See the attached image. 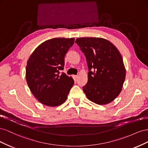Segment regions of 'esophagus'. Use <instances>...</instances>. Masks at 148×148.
<instances>
[{"mask_svg": "<svg viewBox=\"0 0 148 148\" xmlns=\"http://www.w3.org/2000/svg\"><path fill=\"white\" fill-rule=\"evenodd\" d=\"M73 78L75 81H77V79H78V75H73Z\"/></svg>", "mask_w": 148, "mask_h": 148, "instance_id": "esophagus-1", "label": "esophagus"}]
</instances>
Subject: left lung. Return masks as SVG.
<instances>
[{"instance_id":"1","label":"left lung","mask_w":148,"mask_h":148,"mask_svg":"<svg viewBox=\"0 0 148 148\" xmlns=\"http://www.w3.org/2000/svg\"><path fill=\"white\" fill-rule=\"evenodd\" d=\"M75 43L86 57L88 83L83 90L89 100L99 105L109 104L122 91L125 79L122 57L114 44L100 38H80Z\"/></svg>"}]
</instances>
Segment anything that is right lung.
<instances>
[{
    "mask_svg": "<svg viewBox=\"0 0 148 148\" xmlns=\"http://www.w3.org/2000/svg\"><path fill=\"white\" fill-rule=\"evenodd\" d=\"M74 38L49 39L35 49L26 67V79L31 92L42 104L55 107L66 101L74 80L60 70Z\"/></svg>",
    "mask_w": 148,
    "mask_h": 148,
    "instance_id": "right-lung-1",
    "label": "right lung"
}]
</instances>
